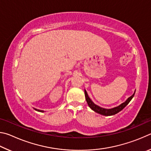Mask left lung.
I'll list each match as a JSON object with an SVG mask.
<instances>
[{
	"label": "left lung",
	"instance_id": "obj_1",
	"mask_svg": "<svg viewBox=\"0 0 151 151\" xmlns=\"http://www.w3.org/2000/svg\"><path fill=\"white\" fill-rule=\"evenodd\" d=\"M135 92L134 93V94H132V96H131L129 98L127 99V100L124 102V103H122L121 104H120L119 106H116V107H114L112 109H104L102 108V107L99 106L96 104H94L93 101H91V99L89 98V96L88 95L87 93H86V90H85V98H86V101L87 102L88 105L89 106V107L94 111V112H97V113L102 114V115L104 116H111V115H114V114H116V113H118L121 111H122L125 106H126L129 103V102L131 101V99L133 98V96L134 95Z\"/></svg>",
	"mask_w": 151,
	"mask_h": 151
}]
</instances>
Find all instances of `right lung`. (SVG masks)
Instances as JSON below:
<instances>
[{
  "instance_id": "add662e5",
  "label": "right lung",
  "mask_w": 151,
  "mask_h": 151,
  "mask_svg": "<svg viewBox=\"0 0 151 151\" xmlns=\"http://www.w3.org/2000/svg\"><path fill=\"white\" fill-rule=\"evenodd\" d=\"M35 111H38V112H44V111H42V110H39V109H34Z\"/></svg>"
}]
</instances>
